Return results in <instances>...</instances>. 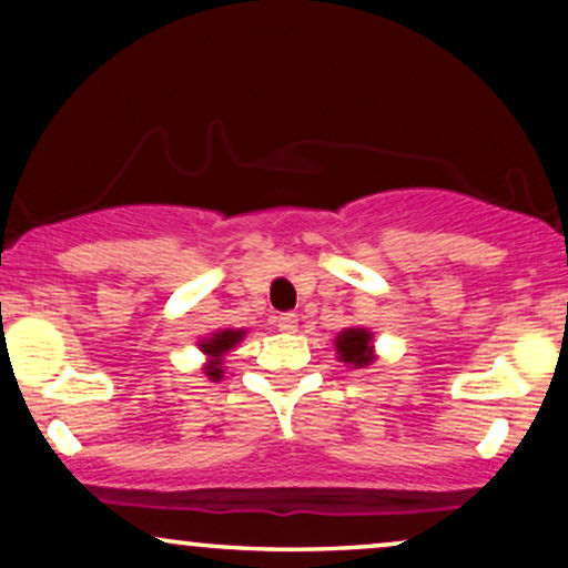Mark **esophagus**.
I'll return each mask as SVG.
<instances>
[{"mask_svg": "<svg viewBox=\"0 0 568 568\" xmlns=\"http://www.w3.org/2000/svg\"><path fill=\"white\" fill-rule=\"evenodd\" d=\"M276 328L284 331V333L297 331V315H294V313H282V315L276 317Z\"/></svg>", "mask_w": 568, "mask_h": 568, "instance_id": "34e87169", "label": "esophagus"}]
</instances>
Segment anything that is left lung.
<instances>
[{
  "label": "left lung",
  "instance_id": "1",
  "mask_svg": "<svg viewBox=\"0 0 568 568\" xmlns=\"http://www.w3.org/2000/svg\"><path fill=\"white\" fill-rule=\"evenodd\" d=\"M372 336L364 328H348L336 338V348L341 359L346 364H354V367H367L372 364Z\"/></svg>",
  "mask_w": 568,
  "mask_h": 568
}]
</instances>
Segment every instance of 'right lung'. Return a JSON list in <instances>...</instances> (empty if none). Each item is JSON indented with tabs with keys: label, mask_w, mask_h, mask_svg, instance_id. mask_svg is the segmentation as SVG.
Masks as SVG:
<instances>
[{
	"label": "right lung",
	"mask_w": 568,
	"mask_h": 568,
	"mask_svg": "<svg viewBox=\"0 0 568 568\" xmlns=\"http://www.w3.org/2000/svg\"><path fill=\"white\" fill-rule=\"evenodd\" d=\"M240 338H243V331H222V333H214L212 338L201 344V352L209 354V356H212V359H214V362L206 367V375H209V377H216V379L222 377V369H220L222 362H220V356L227 354L230 348L235 346Z\"/></svg>",
	"instance_id": "1"
}]
</instances>
